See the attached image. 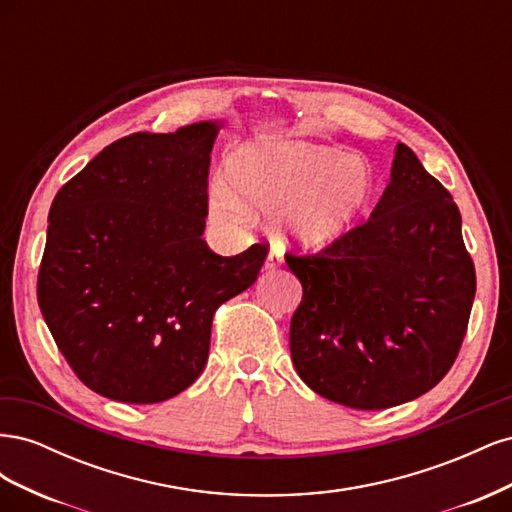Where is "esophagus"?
<instances>
[{
  "mask_svg": "<svg viewBox=\"0 0 512 512\" xmlns=\"http://www.w3.org/2000/svg\"><path fill=\"white\" fill-rule=\"evenodd\" d=\"M282 265V256H280V252H275V250H271L269 254H267V260H265V273H273L277 267Z\"/></svg>",
  "mask_w": 512,
  "mask_h": 512,
  "instance_id": "esophagus-1",
  "label": "esophagus"
}]
</instances>
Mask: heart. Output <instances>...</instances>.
<instances>
[{"instance_id": "1", "label": "heart", "mask_w": 512, "mask_h": 512, "mask_svg": "<svg viewBox=\"0 0 512 512\" xmlns=\"http://www.w3.org/2000/svg\"><path fill=\"white\" fill-rule=\"evenodd\" d=\"M226 185L209 198L211 218L237 226L245 209L274 215L277 235L301 250L344 239L374 207L378 179L371 164L335 147L290 138H252L230 153Z\"/></svg>"}]
</instances>
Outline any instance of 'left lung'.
Masks as SVG:
<instances>
[{"label":"left lung","mask_w":512,"mask_h":512,"mask_svg":"<svg viewBox=\"0 0 512 512\" xmlns=\"http://www.w3.org/2000/svg\"><path fill=\"white\" fill-rule=\"evenodd\" d=\"M303 286L290 354L309 389L384 410L433 389L457 359L476 292L461 213L404 143L369 220L312 256L286 254Z\"/></svg>","instance_id":"obj_1"}]
</instances>
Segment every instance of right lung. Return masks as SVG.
I'll list each match as a JSON object with an SVG mask.
<instances>
[{
    "label": "right lung",
    "instance_id": "right-lung-1",
    "mask_svg": "<svg viewBox=\"0 0 512 512\" xmlns=\"http://www.w3.org/2000/svg\"><path fill=\"white\" fill-rule=\"evenodd\" d=\"M222 121L136 132L104 147L49 211L38 305L79 380L123 404H158L203 374L211 322L250 288L265 245L205 243L207 177Z\"/></svg>",
    "mask_w": 512,
    "mask_h": 512
}]
</instances>
